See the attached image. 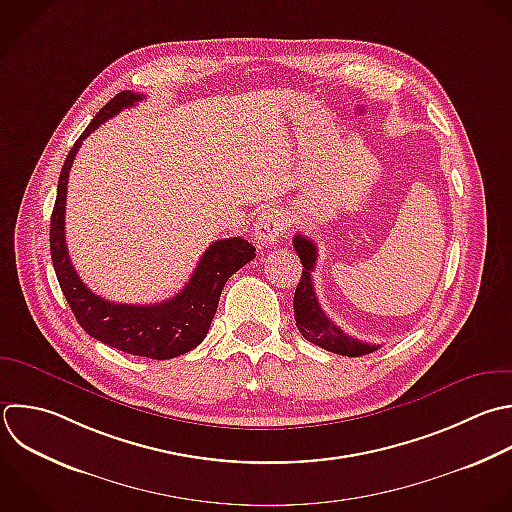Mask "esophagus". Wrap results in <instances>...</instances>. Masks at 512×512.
Instances as JSON below:
<instances>
[{
    "mask_svg": "<svg viewBox=\"0 0 512 512\" xmlns=\"http://www.w3.org/2000/svg\"><path fill=\"white\" fill-rule=\"evenodd\" d=\"M288 226H290V220L282 210L266 208L256 218L254 238L262 246H274L278 242V238L288 230Z\"/></svg>",
    "mask_w": 512,
    "mask_h": 512,
    "instance_id": "34e87169",
    "label": "esophagus"
}]
</instances>
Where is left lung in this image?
<instances>
[{
	"instance_id": "8db88e82",
	"label": "left lung",
	"mask_w": 512,
	"mask_h": 512,
	"mask_svg": "<svg viewBox=\"0 0 512 512\" xmlns=\"http://www.w3.org/2000/svg\"><path fill=\"white\" fill-rule=\"evenodd\" d=\"M292 244H294L296 254L300 256L302 266H304L302 278L294 292V318H296V326H298L300 334L308 342H312L328 352L342 354V356H362V354L374 352L378 348V344H368V342L348 336L320 308L316 292H314V284H312V272H314L316 258H318V250H316L314 242L308 236L296 234Z\"/></svg>"
}]
</instances>
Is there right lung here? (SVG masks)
<instances>
[{"label":"right lung","mask_w":512,"mask_h":512,"mask_svg":"<svg viewBox=\"0 0 512 512\" xmlns=\"http://www.w3.org/2000/svg\"><path fill=\"white\" fill-rule=\"evenodd\" d=\"M144 100L130 90L112 98L84 130L70 150L60 182L50 224V252L62 292L80 322L96 340L134 356L168 360L196 348L208 334L218 310L226 280L256 258V248L244 238L216 240L200 258L188 284L170 300L158 304H116L94 294L72 266L66 246V194L74 158L82 142L124 108Z\"/></svg>","instance_id":"1"}]
</instances>
